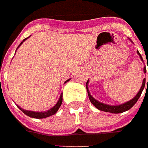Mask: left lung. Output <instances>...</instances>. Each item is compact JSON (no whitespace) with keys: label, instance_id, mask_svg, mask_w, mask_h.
<instances>
[{"label":"left lung","instance_id":"1","mask_svg":"<svg viewBox=\"0 0 148 148\" xmlns=\"http://www.w3.org/2000/svg\"><path fill=\"white\" fill-rule=\"evenodd\" d=\"M138 53L140 56V58H141V59L142 61L143 62V58H142V56H141V54L139 53V52L138 51ZM148 63V62H147ZM146 67H144V73H146ZM87 83H88V81H87V82H86V87L87 89V93H88V96H89V99L90 100V102L94 105V106L95 108H97L98 110L101 111H105V112H110V113H113V114H119V113H123V112H124V111H127L128 110H130L133 106H134L135 104H136V102L138 101V99H139L140 95L142 94V92H143V89H144V86H145V83H146V79L143 80V86H141V89H140V90L138 91V93L137 94V95L134 97V99H132L130 101H128L127 103H124V104H123V105H105V104H103V103H100L99 101H97L96 99H95L90 94V92H89L88 88H87ZM147 86H148V79H147Z\"/></svg>","mask_w":148,"mask_h":148}]
</instances>
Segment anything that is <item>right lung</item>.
<instances>
[{
	"label": "right lung",
	"mask_w": 148,
	"mask_h": 148,
	"mask_svg": "<svg viewBox=\"0 0 148 148\" xmlns=\"http://www.w3.org/2000/svg\"><path fill=\"white\" fill-rule=\"evenodd\" d=\"M26 38H25V39L23 40V42L25 40ZM23 42H21V43L19 45V47L23 43ZM19 47H18V48H19ZM66 82H67V81H66ZM62 95H61L60 99L58 101L57 105H55V106H53L52 109H50L49 110L46 111V112H40V113H38V112H33V111L25 110L20 108L19 106H18V107L20 108V110L22 111L24 114H25L26 115H28V116L31 117V118H35V119H43V118H47V117L51 116V115H53V114H55L57 113V111L58 110V109H59L60 106L62 105Z\"/></svg>",
	"instance_id": "obj_1"
}]
</instances>
